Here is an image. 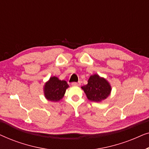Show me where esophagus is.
I'll list each match as a JSON object with an SVG mask.
<instances>
[{"label": "esophagus", "mask_w": 149, "mask_h": 149, "mask_svg": "<svg viewBox=\"0 0 149 149\" xmlns=\"http://www.w3.org/2000/svg\"><path fill=\"white\" fill-rule=\"evenodd\" d=\"M72 85V86H79V85H81L80 83H76V82H74V83H72V84H71Z\"/></svg>", "instance_id": "esophagus-1"}]
</instances>
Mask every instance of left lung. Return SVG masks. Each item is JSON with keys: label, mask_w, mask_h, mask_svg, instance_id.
<instances>
[{"label": "left lung", "mask_w": 149, "mask_h": 149, "mask_svg": "<svg viewBox=\"0 0 149 149\" xmlns=\"http://www.w3.org/2000/svg\"><path fill=\"white\" fill-rule=\"evenodd\" d=\"M89 100L101 102L111 95L112 87L110 83L97 74L91 75L88 83L81 87Z\"/></svg>", "instance_id": "1"}]
</instances>
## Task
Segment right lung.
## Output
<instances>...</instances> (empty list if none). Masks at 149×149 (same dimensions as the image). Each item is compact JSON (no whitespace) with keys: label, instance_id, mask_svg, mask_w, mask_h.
Segmentation results:
<instances>
[{"label":"right lung","instance_id":"add662e5","mask_svg":"<svg viewBox=\"0 0 149 149\" xmlns=\"http://www.w3.org/2000/svg\"><path fill=\"white\" fill-rule=\"evenodd\" d=\"M68 87L66 81L60 80L56 76L51 77L43 86L44 96L49 101L59 102L64 97Z\"/></svg>","mask_w":149,"mask_h":149}]
</instances>
